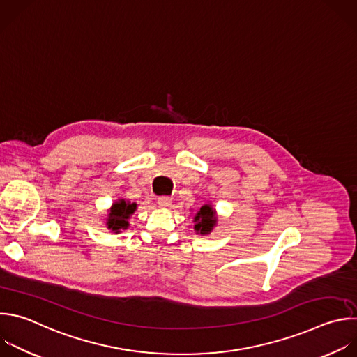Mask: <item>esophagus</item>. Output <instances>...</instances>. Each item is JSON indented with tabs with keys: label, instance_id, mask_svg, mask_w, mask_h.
<instances>
[{
	"label": "esophagus",
	"instance_id": "obj_1",
	"mask_svg": "<svg viewBox=\"0 0 357 357\" xmlns=\"http://www.w3.org/2000/svg\"><path fill=\"white\" fill-rule=\"evenodd\" d=\"M171 202H172V197H169V196H160L158 197V204L161 207H168L171 204Z\"/></svg>",
	"mask_w": 357,
	"mask_h": 357
}]
</instances>
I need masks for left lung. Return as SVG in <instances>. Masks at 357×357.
<instances>
[{"mask_svg":"<svg viewBox=\"0 0 357 357\" xmlns=\"http://www.w3.org/2000/svg\"><path fill=\"white\" fill-rule=\"evenodd\" d=\"M195 222H196L195 225L196 231H199L200 234H208L215 225L214 210L208 204H204L197 213V215L195 217Z\"/></svg>","mask_w":357,"mask_h":357,"instance_id":"left-lung-1","label":"left lung"}]
</instances>
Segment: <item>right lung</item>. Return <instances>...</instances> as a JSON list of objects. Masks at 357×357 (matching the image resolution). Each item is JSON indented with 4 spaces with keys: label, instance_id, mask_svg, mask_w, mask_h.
Wrapping results in <instances>:
<instances>
[{
    "label": "right lung",
    "instance_id": "obj_1",
    "mask_svg": "<svg viewBox=\"0 0 357 357\" xmlns=\"http://www.w3.org/2000/svg\"><path fill=\"white\" fill-rule=\"evenodd\" d=\"M136 203H129V202H125V200H121L113 204V207L110 208V213H109V218H107V228L114 231V232H119L121 229H125L128 228L129 225V217L130 214L135 213L136 210Z\"/></svg>",
    "mask_w": 357,
    "mask_h": 357
}]
</instances>
